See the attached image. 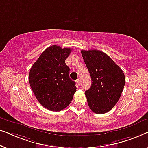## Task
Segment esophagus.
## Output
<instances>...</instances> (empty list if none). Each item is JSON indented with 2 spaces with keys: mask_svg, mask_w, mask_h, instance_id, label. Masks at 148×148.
Masks as SVG:
<instances>
[{
  "mask_svg": "<svg viewBox=\"0 0 148 148\" xmlns=\"http://www.w3.org/2000/svg\"><path fill=\"white\" fill-rule=\"evenodd\" d=\"M77 85L79 86H80L81 85V80H80V79H77Z\"/></svg>",
  "mask_w": 148,
  "mask_h": 148,
  "instance_id": "obj_1",
  "label": "esophagus"
}]
</instances>
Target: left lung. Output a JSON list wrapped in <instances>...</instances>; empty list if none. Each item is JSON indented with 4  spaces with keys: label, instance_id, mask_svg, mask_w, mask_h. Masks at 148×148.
Wrapping results in <instances>:
<instances>
[{
    "label": "left lung",
    "instance_id": "8db88e82",
    "mask_svg": "<svg viewBox=\"0 0 148 148\" xmlns=\"http://www.w3.org/2000/svg\"><path fill=\"white\" fill-rule=\"evenodd\" d=\"M81 52L92 78L90 88L85 92L88 106L96 114L108 112L122 94L125 84L124 73L100 50H82Z\"/></svg>",
    "mask_w": 148,
    "mask_h": 148
}]
</instances>
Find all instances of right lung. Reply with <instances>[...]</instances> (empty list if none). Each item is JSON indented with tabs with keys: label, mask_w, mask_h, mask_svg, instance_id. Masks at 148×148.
Returning <instances> with one entry per match:
<instances>
[{
	"label": "right lung",
	"mask_w": 148,
	"mask_h": 148,
	"mask_svg": "<svg viewBox=\"0 0 148 148\" xmlns=\"http://www.w3.org/2000/svg\"><path fill=\"white\" fill-rule=\"evenodd\" d=\"M71 50L57 45L49 46L30 69L32 90L40 104L49 110H63L76 92L75 82L70 79V69L65 63Z\"/></svg>",
	"instance_id": "obj_1"
}]
</instances>
